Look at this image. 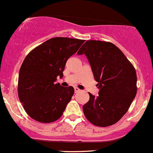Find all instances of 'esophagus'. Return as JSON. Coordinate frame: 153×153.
Listing matches in <instances>:
<instances>
[{"mask_svg": "<svg viewBox=\"0 0 153 153\" xmlns=\"http://www.w3.org/2000/svg\"><path fill=\"white\" fill-rule=\"evenodd\" d=\"M74 89H75V93H78V92L80 91V89L78 88V87H75Z\"/></svg>", "mask_w": 153, "mask_h": 153, "instance_id": "obj_1", "label": "esophagus"}]
</instances>
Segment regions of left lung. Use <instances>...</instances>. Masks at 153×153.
I'll use <instances>...</instances> for the list:
<instances>
[{
	"mask_svg": "<svg viewBox=\"0 0 153 153\" xmlns=\"http://www.w3.org/2000/svg\"><path fill=\"white\" fill-rule=\"evenodd\" d=\"M77 54L87 56L99 96L89 93L83 105L84 116L96 126L107 127L117 123L128 111L137 93V74L133 65L114 44L88 40Z\"/></svg>",
	"mask_w": 153,
	"mask_h": 153,
	"instance_id": "obj_1",
	"label": "left lung"
}]
</instances>
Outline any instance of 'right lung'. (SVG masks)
I'll list each match as a JSON object with an SVG mask.
<instances>
[{"instance_id": "right-lung-1", "label": "right lung", "mask_w": 153, "mask_h": 153, "mask_svg": "<svg viewBox=\"0 0 153 153\" xmlns=\"http://www.w3.org/2000/svg\"><path fill=\"white\" fill-rule=\"evenodd\" d=\"M84 39L54 37L32 50L24 60L18 81V95L27 114L43 123L57 120L74 94L72 86L56 84L68 59Z\"/></svg>"}]
</instances>
